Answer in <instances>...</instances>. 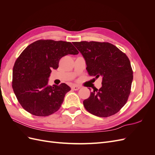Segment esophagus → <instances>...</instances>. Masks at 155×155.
<instances>
[{
	"mask_svg": "<svg viewBox=\"0 0 155 155\" xmlns=\"http://www.w3.org/2000/svg\"><path fill=\"white\" fill-rule=\"evenodd\" d=\"M72 88V89H74V91H78L79 88H80V87H79L78 85H73Z\"/></svg>",
	"mask_w": 155,
	"mask_h": 155,
	"instance_id": "obj_1",
	"label": "esophagus"
}]
</instances>
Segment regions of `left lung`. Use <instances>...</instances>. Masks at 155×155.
Returning a JSON list of instances; mask_svg holds the SVG:
<instances>
[{
	"instance_id": "8db88e82",
	"label": "left lung",
	"mask_w": 155,
	"mask_h": 155,
	"mask_svg": "<svg viewBox=\"0 0 155 155\" xmlns=\"http://www.w3.org/2000/svg\"><path fill=\"white\" fill-rule=\"evenodd\" d=\"M72 43L85 58L89 76L102 77V87L94 90L83 101L84 107L96 116L115 114L125 105L130 93L133 72L128 57L107 42Z\"/></svg>"
}]
</instances>
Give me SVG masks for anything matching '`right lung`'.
I'll return each instance as SVG.
<instances>
[{"label": "right lung", "instance_id": "1", "mask_svg": "<svg viewBox=\"0 0 155 155\" xmlns=\"http://www.w3.org/2000/svg\"><path fill=\"white\" fill-rule=\"evenodd\" d=\"M79 51L70 42L38 40L23 50L13 68L12 88L23 109L37 116H47L58 111L65 94L67 84L48 85L51 69H57L61 58Z\"/></svg>", "mask_w": 155, "mask_h": 155}]
</instances>
